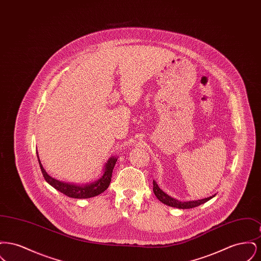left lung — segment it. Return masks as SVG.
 <instances>
[{
    "label": "left lung",
    "mask_w": 261,
    "mask_h": 261,
    "mask_svg": "<svg viewBox=\"0 0 261 261\" xmlns=\"http://www.w3.org/2000/svg\"><path fill=\"white\" fill-rule=\"evenodd\" d=\"M153 184V193L155 195V197L162 201V203L176 207V208H181V210H188V208H193V207H197L200 204L206 202L207 200L212 199L215 197V195L211 196L210 198H205V199H198V200H189V201H180L178 199L171 198L170 196H168L166 193H164L162 189L156 184V182L153 180L152 181Z\"/></svg>",
    "instance_id": "8db88e82"
}]
</instances>
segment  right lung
I'll list each match as a JSON object with an SVG mask.
<instances>
[{
	"mask_svg": "<svg viewBox=\"0 0 261 261\" xmlns=\"http://www.w3.org/2000/svg\"><path fill=\"white\" fill-rule=\"evenodd\" d=\"M37 158L41 171L43 173L45 180L50 184V186L54 187L56 190H58L63 195L67 196L69 198H73V199H89V198L96 197L99 194L103 193L111 184L112 170H113V167H114L115 163L117 162L116 156L110 158L108 160V162H106V164H105V167H103V170H102L103 172H102V175L99 179H98L95 182H93V183L81 184V185L78 184L77 185L74 183H67V182H63V181H60V180H57V179L53 178L43 168V165L40 162V159H39V155H38V151Z\"/></svg>",
	"mask_w": 261,
	"mask_h": 261,
	"instance_id": "obj_1",
	"label": "right lung"
}]
</instances>
